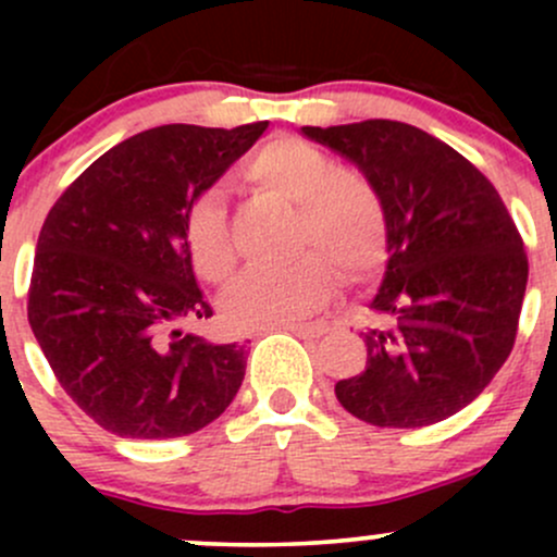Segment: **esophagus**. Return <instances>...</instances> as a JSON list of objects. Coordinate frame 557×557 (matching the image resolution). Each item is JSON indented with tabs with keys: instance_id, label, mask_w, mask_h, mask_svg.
Listing matches in <instances>:
<instances>
[{
	"instance_id": "esophagus-1",
	"label": "esophagus",
	"mask_w": 557,
	"mask_h": 557,
	"mask_svg": "<svg viewBox=\"0 0 557 557\" xmlns=\"http://www.w3.org/2000/svg\"><path fill=\"white\" fill-rule=\"evenodd\" d=\"M267 330H287L298 337H322L327 332V324L324 322H290L280 324V327H267Z\"/></svg>"
}]
</instances>
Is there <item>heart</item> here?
Wrapping results in <instances>:
<instances>
[{"mask_svg": "<svg viewBox=\"0 0 557 557\" xmlns=\"http://www.w3.org/2000/svg\"><path fill=\"white\" fill-rule=\"evenodd\" d=\"M253 188L298 207V248L287 267L243 272L222 296V314L238 330H267L309 317L337 287V268L367 280L387 253V216L367 181L341 172L335 159L298 138H277L246 164ZM185 246L194 270L225 283L238 264L227 207L216 190L198 194L185 212Z\"/></svg>", "mask_w": 557, "mask_h": 557, "instance_id": "b5f03b06", "label": "heart"}]
</instances>
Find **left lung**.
I'll list each match as a JSON object with an SVG mask.
<instances>
[{
	"label": "left lung",
	"mask_w": 557,
	"mask_h": 557,
	"mask_svg": "<svg viewBox=\"0 0 557 557\" xmlns=\"http://www.w3.org/2000/svg\"><path fill=\"white\" fill-rule=\"evenodd\" d=\"M300 133L354 162L387 216L367 367L337 382V400L356 419L395 430L453 417L513 350L529 277L516 222L469 159L419 127L363 120Z\"/></svg>",
	"instance_id": "1"
}]
</instances>
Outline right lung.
Returning a JSON list of instances; mask_svg holds the SVG:
<instances>
[{"label": "right lung", "instance_id": "obj_1", "mask_svg": "<svg viewBox=\"0 0 557 557\" xmlns=\"http://www.w3.org/2000/svg\"><path fill=\"white\" fill-rule=\"evenodd\" d=\"M267 125H159L125 138L44 220L30 330L62 389L117 437L194 434L238 393L243 345L181 330L212 317L185 246V212Z\"/></svg>", "mask_w": 557, "mask_h": 557}]
</instances>
